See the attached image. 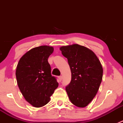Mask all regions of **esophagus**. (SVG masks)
<instances>
[{
  "mask_svg": "<svg viewBox=\"0 0 123 123\" xmlns=\"http://www.w3.org/2000/svg\"><path fill=\"white\" fill-rule=\"evenodd\" d=\"M58 79H59V81H61L62 79V77L61 75H60V76H59V77H58Z\"/></svg>",
  "mask_w": 123,
  "mask_h": 123,
  "instance_id": "1",
  "label": "esophagus"
}]
</instances>
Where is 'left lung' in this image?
<instances>
[{
	"label": "left lung",
	"instance_id": "1",
	"mask_svg": "<svg viewBox=\"0 0 123 123\" xmlns=\"http://www.w3.org/2000/svg\"><path fill=\"white\" fill-rule=\"evenodd\" d=\"M67 58L71 80L65 87L69 100L75 106H86L95 98L102 80L103 69L93 52L74 44L60 48Z\"/></svg>",
	"mask_w": 123,
	"mask_h": 123
}]
</instances>
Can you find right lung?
Wrapping results in <instances>:
<instances>
[{
  "label": "right lung",
  "mask_w": 123,
  "mask_h": 123,
  "mask_svg": "<svg viewBox=\"0 0 123 123\" xmlns=\"http://www.w3.org/2000/svg\"><path fill=\"white\" fill-rule=\"evenodd\" d=\"M53 52L54 48L48 46L34 48L24 55L17 65L16 77L19 90L34 107L48 104L58 86L48 61Z\"/></svg>",
  "instance_id": "obj_1"
}]
</instances>
